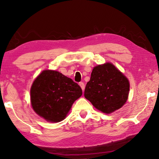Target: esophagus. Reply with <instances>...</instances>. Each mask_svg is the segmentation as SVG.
Returning a JSON list of instances; mask_svg holds the SVG:
<instances>
[{
	"mask_svg": "<svg viewBox=\"0 0 159 159\" xmlns=\"http://www.w3.org/2000/svg\"><path fill=\"white\" fill-rule=\"evenodd\" d=\"M79 85L80 86V88H81L82 90L84 91V90H85V84H84V83H83V82H80L79 83Z\"/></svg>",
	"mask_w": 159,
	"mask_h": 159,
	"instance_id": "34e87169",
	"label": "esophagus"
}]
</instances>
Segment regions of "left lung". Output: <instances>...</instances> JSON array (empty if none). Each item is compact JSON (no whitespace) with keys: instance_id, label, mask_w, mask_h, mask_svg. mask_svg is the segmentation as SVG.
Masks as SVG:
<instances>
[{"instance_id":"1","label":"left lung","mask_w":159,"mask_h":159,"mask_svg":"<svg viewBox=\"0 0 159 159\" xmlns=\"http://www.w3.org/2000/svg\"><path fill=\"white\" fill-rule=\"evenodd\" d=\"M129 89L127 78L114 64L107 62L94 67L84 96L97 109L108 114L124 105Z\"/></svg>"}]
</instances>
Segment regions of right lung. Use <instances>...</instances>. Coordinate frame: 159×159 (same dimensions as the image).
I'll return each mask as SVG.
<instances>
[{"mask_svg":"<svg viewBox=\"0 0 159 159\" xmlns=\"http://www.w3.org/2000/svg\"><path fill=\"white\" fill-rule=\"evenodd\" d=\"M30 93L34 111L47 121L57 123L65 118L82 90L59 71L44 70L34 80Z\"/></svg>","mask_w":159,"mask_h":159,"instance_id":"obj_1","label":"right lung"}]
</instances>
